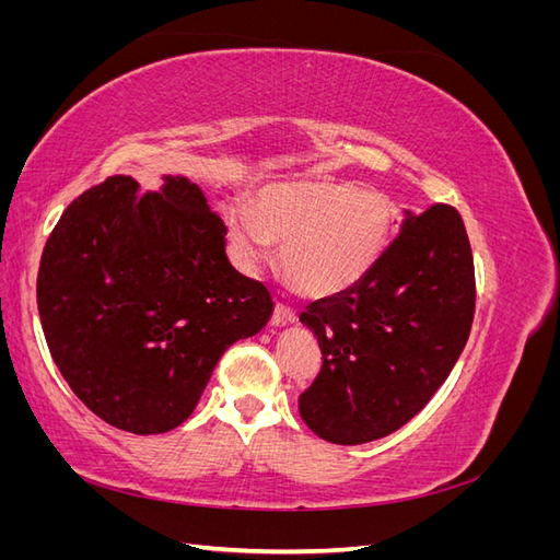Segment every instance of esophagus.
Returning a JSON list of instances; mask_svg holds the SVG:
<instances>
[{
  "label": "esophagus",
  "mask_w": 560,
  "mask_h": 560,
  "mask_svg": "<svg viewBox=\"0 0 560 560\" xmlns=\"http://www.w3.org/2000/svg\"><path fill=\"white\" fill-rule=\"evenodd\" d=\"M299 319L296 311L292 306H287V303H276V311H273V317H270V322H273V327H284V325H294V322Z\"/></svg>",
  "instance_id": "1"
}]
</instances>
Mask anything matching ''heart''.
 I'll list each match as a JSON object with an SVG mask.
<instances>
[{
	"instance_id": "obj_1",
	"label": "heart",
	"mask_w": 560,
	"mask_h": 560,
	"mask_svg": "<svg viewBox=\"0 0 560 560\" xmlns=\"http://www.w3.org/2000/svg\"><path fill=\"white\" fill-rule=\"evenodd\" d=\"M222 214L241 270L257 273L273 243H282L284 276L311 299L354 290L381 264L395 231L389 196L338 179L268 184L252 206L229 200Z\"/></svg>"
}]
</instances>
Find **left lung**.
Instances as JSON below:
<instances>
[{"mask_svg":"<svg viewBox=\"0 0 560 560\" xmlns=\"http://www.w3.org/2000/svg\"><path fill=\"white\" fill-rule=\"evenodd\" d=\"M474 259L451 206L404 210L399 235L354 290L301 313L322 369L299 397L303 422L331 444H366L422 411L448 378L474 319Z\"/></svg>","mask_w":560,"mask_h":560,"instance_id":"left-lung-1","label":"left lung"}]
</instances>
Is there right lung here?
Instances as JSON below:
<instances>
[{"instance_id":"right-lung-1","label":"right lung","mask_w":560,"mask_h":560,"mask_svg":"<svg viewBox=\"0 0 560 560\" xmlns=\"http://www.w3.org/2000/svg\"><path fill=\"white\" fill-rule=\"evenodd\" d=\"M200 186L116 175L83 191L48 235L37 306L54 362L109 425L161 434L189 418L219 358L273 315L266 287L226 257Z\"/></svg>"}]
</instances>
